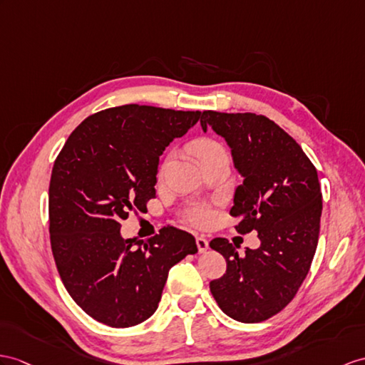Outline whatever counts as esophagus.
I'll use <instances>...</instances> for the list:
<instances>
[{"label":"esophagus","mask_w":365,"mask_h":365,"mask_svg":"<svg viewBox=\"0 0 365 365\" xmlns=\"http://www.w3.org/2000/svg\"><path fill=\"white\" fill-rule=\"evenodd\" d=\"M197 246H198L200 254H204L209 250V242L204 237H197Z\"/></svg>","instance_id":"1"}]
</instances>
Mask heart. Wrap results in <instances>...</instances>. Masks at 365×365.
Wrapping results in <instances>:
<instances>
[{"mask_svg":"<svg viewBox=\"0 0 365 365\" xmlns=\"http://www.w3.org/2000/svg\"><path fill=\"white\" fill-rule=\"evenodd\" d=\"M195 153H197V156L200 158L201 163L207 161V159H210V158H215L218 155H226L225 148L221 147L218 142L210 140V139L198 140L197 144H195ZM189 218H190L192 223L202 225V223H206L209 215L204 210H192L189 213Z\"/></svg>","mask_w":365,"mask_h":365,"instance_id":"heart-1","label":"heart"}]
</instances>
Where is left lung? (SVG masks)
I'll use <instances>...</instances> for the list:
<instances>
[{
  "label": "left lung",
  "instance_id": "left-lung-1",
  "mask_svg": "<svg viewBox=\"0 0 365 365\" xmlns=\"http://www.w3.org/2000/svg\"><path fill=\"white\" fill-rule=\"evenodd\" d=\"M201 128L226 140L243 182L235 189L230 215L242 217L237 230H255L257 250L238 255L226 238L210 247L226 259L227 269L210 282V292L238 322H262L296 296L317 247L322 192L317 170L304 150L264 115L202 111Z\"/></svg>",
  "mask_w": 365,
  "mask_h": 365
}]
</instances>
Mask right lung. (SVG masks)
Masks as SVG:
<instances>
[{"instance_id": "obj_1", "label": "right lung", "mask_w": 365, "mask_h": 365, "mask_svg": "<svg viewBox=\"0 0 365 365\" xmlns=\"http://www.w3.org/2000/svg\"><path fill=\"white\" fill-rule=\"evenodd\" d=\"M201 111L122 105L86 118L57 156L49 184V234L58 274L88 316L127 328L152 316L168 271L198 252L193 235L164 227L122 238L120 221L156 197L159 156Z\"/></svg>"}]
</instances>
